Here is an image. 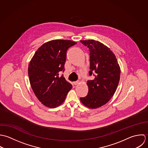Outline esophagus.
Returning a JSON list of instances; mask_svg holds the SVG:
<instances>
[{
  "label": "esophagus",
  "mask_w": 148,
  "mask_h": 148,
  "mask_svg": "<svg viewBox=\"0 0 148 148\" xmlns=\"http://www.w3.org/2000/svg\"><path fill=\"white\" fill-rule=\"evenodd\" d=\"M73 84H74V85H78L79 84V82L78 81H75V82H74Z\"/></svg>",
  "instance_id": "obj_1"
}]
</instances>
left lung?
<instances>
[{
  "instance_id": "left-lung-1",
  "label": "left lung",
  "mask_w": 148,
  "mask_h": 148,
  "mask_svg": "<svg viewBox=\"0 0 148 148\" xmlns=\"http://www.w3.org/2000/svg\"><path fill=\"white\" fill-rule=\"evenodd\" d=\"M89 49V75L95 77L87 82L88 95L80 98L86 107L96 109L105 105L112 98L118 87L121 70L117 59L110 49L94 40H81Z\"/></svg>"
}]
</instances>
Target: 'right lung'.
Here are the masks:
<instances>
[{
  "label": "right lung",
  "mask_w": 148,
  "mask_h": 148,
  "mask_svg": "<svg viewBox=\"0 0 148 148\" xmlns=\"http://www.w3.org/2000/svg\"><path fill=\"white\" fill-rule=\"evenodd\" d=\"M75 44L63 39L47 42L37 50L30 61L28 74L31 86L39 101L48 108L60 105L72 88L59 74L64 71L67 50Z\"/></svg>",
  "instance_id": "add662e5"
}]
</instances>
